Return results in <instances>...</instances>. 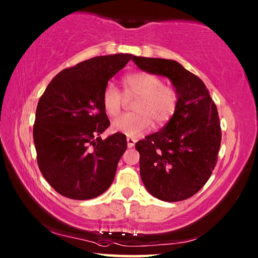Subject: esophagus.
<instances>
[{
	"instance_id": "obj_1",
	"label": "esophagus",
	"mask_w": 258,
	"mask_h": 258,
	"mask_svg": "<svg viewBox=\"0 0 258 258\" xmlns=\"http://www.w3.org/2000/svg\"><path fill=\"white\" fill-rule=\"evenodd\" d=\"M126 141H127V147L128 148H133L135 142H137V140H134L133 138H127V139H126Z\"/></svg>"
}]
</instances>
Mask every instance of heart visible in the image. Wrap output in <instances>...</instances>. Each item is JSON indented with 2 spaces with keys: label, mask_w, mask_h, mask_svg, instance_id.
<instances>
[{
  "label": "heart",
  "mask_w": 258,
  "mask_h": 258,
  "mask_svg": "<svg viewBox=\"0 0 258 258\" xmlns=\"http://www.w3.org/2000/svg\"><path fill=\"white\" fill-rule=\"evenodd\" d=\"M126 98H135L134 113L123 114L111 123L115 132L128 138H138L151 128L152 121L161 126L169 120L177 108L178 96L174 89L163 86L162 80L148 72H135L123 79ZM102 107L110 116L119 113L125 102L123 93L113 84H107L101 97Z\"/></svg>",
  "instance_id": "b5f03b06"
}]
</instances>
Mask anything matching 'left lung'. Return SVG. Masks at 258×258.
Instances as JSON below:
<instances>
[{
  "label": "left lung",
  "mask_w": 258,
  "mask_h": 258,
  "mask_svg": "<svg viewBox=\"0 0 258 258\" xmlns=\"http://www.w3.org/2000/svg\"><path fill=\"white\" fill-rule=\"evenodd\" d=\"M142 71L169 79L178 96L167 125L135 144L145 188L165 202L190 198L217 165L221 128L209 90L199 77L174 59L133 56Z\"/></svg>",
  "instance_id": "obj_1"
}]
</instances>
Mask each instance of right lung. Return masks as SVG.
<instances>
[{
  "label": "right lung",
  "instance_id": "1",
  "mask_svg": "<svg viewBox=\"0 0 258 258\" xmlns=\"http://www.w3.org/2000/svg\"><path fill=\"white\" fill-rule=\"evenodd\" d=\"M132 54L97 56L59 72L36 110L34 142L45 179L65 198L90 200L109 188L127 142L109 127L101 97L108 81Z\"/></svg>",
  "mask_w": 258,
  "mask_h": 258
}]
</instances>
